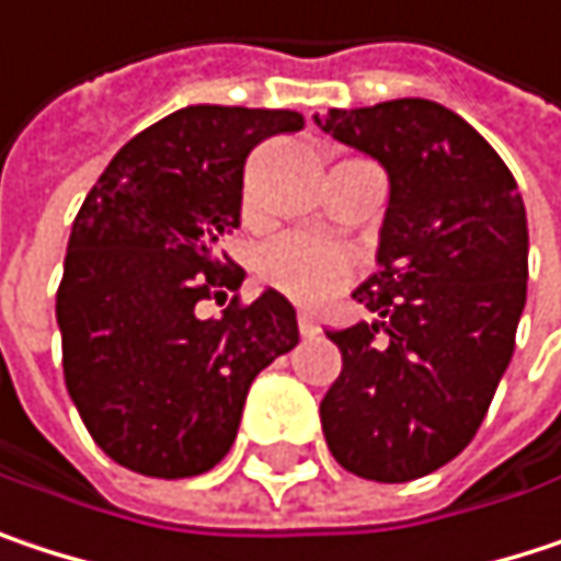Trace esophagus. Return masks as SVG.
<instances>
[{
  "instance_id": "obj_1",
  "label": "esophagus",
  "mask_w": 561,
  "mask_h": 561,
  "mask_svg": "<svg viewBox=\"0 0 561 561\" xmlns=\"http://www.w3.org/2000/svg\"><path fill=\"white\" fill-rule=\"evenodd\" d=\"M313 332H316V322H313V316L300 313V335H313Z\"/></svg>"
}]
</instances>
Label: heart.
<instances>
[{
	"label": "heart",
	"instance_id": "obj_1",
	"mask_svg": "<svg viewBox=\"0 0 561 561\" xmlns=\"http://www.w3.org/2000/svg\"><path fill=\"white\" fill-rule=\"evenodd\" d=\"M261 209V180L251 171L245 176V190H242V216L254 219ZM358 271V261L352 251L342 245L322 239V236H310V232H297L287 236L280 242L264 251V280L304 304H316L325 294L345 287Z\"/></svg>",
	"mask_w": 561,
	"mask_h": 561
}]
</instances>
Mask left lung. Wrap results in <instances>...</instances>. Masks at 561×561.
Returning a JSON list of instances; mask_svg holds the SVG:
<instances>
[{
    "label": "left lung",
    "mask_w": 561,
    "mask_h": 561,
    "mask_svg": "<svg viewBox=\"0 0 561 561\" xmlns=\"http://www.w3.org/2000/svg\"><path fill=\"white\" fill-rule=\"evenodd\" d=\"M316 125L390 176L381 271L355 300L378 322L325 329L342 375L319 403L335 461L400 484L474 439L526 304V209L501 154L453 108L390 100L329 108Z\"/></svg>",
    "instance_id": "left-lung-1"
}]
</instances>
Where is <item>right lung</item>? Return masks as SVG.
Masks as SVG:
<instances>
[{
    "label": "right lung",
    "instance_id": "1",
    "mask_svg": "<svg viewBox=\"0 0 561 561\" xmlns=\"http://www.w3.org/2000/svg\"><path fill=\"white\" fill-rule=\"evenodd\" d=\"M304 128L290 108L186 105L135 135L87 193L57 287L64 381L105 456L148 478H193L236 443L251 381L300 342L297 310L267 290L225 299L245 267L248 154Z\"/></svg>",
    "mask_w": 561,
    "mask_h": 561
}]
</instances>
